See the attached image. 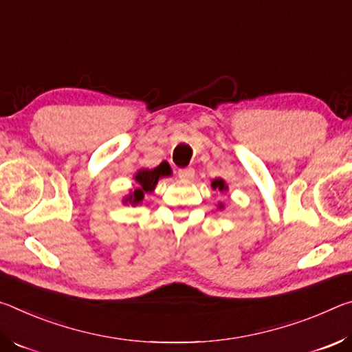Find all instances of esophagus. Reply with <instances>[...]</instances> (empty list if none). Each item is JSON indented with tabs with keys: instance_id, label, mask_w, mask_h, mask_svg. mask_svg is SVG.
I'll return each mask as SVG.
<instances>
[{
	"instance_id": "obj_1",
	"label": "esophagus",
	"mask_w": 352,
	"mask_h": 352,
	"mask_svg": "<svg viewBox=\"0 0 352 352\" xmlns=\"http://www.w3.org/2000/svg\"><path fill=\"white\" fill-rule=\"evenodd\" d=\"M177 175H179L181 179L188 181V179H192V177L195 176V171H193V168H181L179 171H177Z\"/></svg>"
}]
</instances>
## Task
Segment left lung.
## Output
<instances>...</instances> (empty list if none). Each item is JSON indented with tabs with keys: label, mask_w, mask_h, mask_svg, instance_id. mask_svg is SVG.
Wrapping results in <instances>:
<instances>
[{
	"label": "left lung",
	"mask_w": 352,
	"mask_h": 352,
	"mask_svg": "<svg viewBox=\"0 0 352 352\" xmlns=\"http://www.w3.org/2000/svg\"><path fill=\"white\" fill-rule=\"evenodd\" d=\"M212 188H218L220 192H226V190H228L226 184H224L223 179H215L214 182H212ZM220 207H223V204H220Z\"/></svg>",
	"instance_id": "8db88e82"
}]
</instances>
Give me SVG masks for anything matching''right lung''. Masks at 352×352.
Listing matches in <instances>:
<instances>
[{
    "mask_svg": "<svg viewBox=\"0 0 352 352\" xmlns=\"http://www.w3.org/2000/svg\"><path fill=\"white\" fill-rule=\"evenodd\" d=\"M168 175H171L168 164H160L157 168H154V170H140L135 175V181L138 184V187L134 190V193H132L126 201H129V203H132V204L140 203L143 197H145V193L153 192L155 184H157V181H159V177L168 176Z\"/></svg>",
    "mask_w": 352,
    "mask_h": 352,
    "instance_id": "add662e5",
    "label": "right lung"
}]
</instances>
